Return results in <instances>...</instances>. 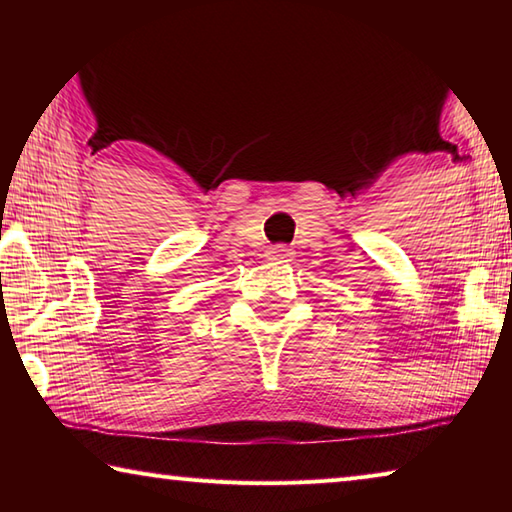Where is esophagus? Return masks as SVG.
Masks as SVG:
<instances>
[{
    "label": "esophagus",
    "instance_id": "esophagus-1",
    "mask_svg": "<svg viewBox=\"0 0 512 512\" xmlns=\"http://www.w3.org/2000/svg\"><path fill=\"white\" fill-rule=\"evenodd\" d=\"M293 253H291V248H287V246H273V248H268V253H266V257L271 259V262H289V257H291Z\"/></svg>",
    "mask_w": 512,
    "mask_h": 512
}]
</instances>
